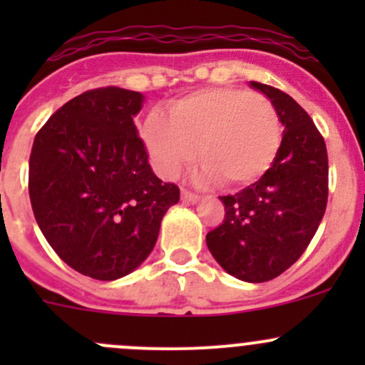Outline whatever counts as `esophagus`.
Returning <instances> with one entry per match:
<instances>
[{
	"label": "esophagus",
	"mask_w": 365,
	"mask_h": 365,
	"mask_svg": "<svg viewBox=\"0 0 365 365\" xmlns=\"http://www.w3.org/2000/svg\"><path fill=\"white\" fill-rule=\"evenodd\" d=\"M182 200L183 201H190V203H196V201L200 200V196H197V194H194V192H190V190L182 189Z\"/></svg>",
	"instance_id": "esophagus-1"
}]
</instances>
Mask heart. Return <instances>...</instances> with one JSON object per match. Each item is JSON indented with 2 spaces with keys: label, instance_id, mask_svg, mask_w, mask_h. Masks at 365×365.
I'll list each match as a JSON object with an SVG mask.
<instances>
[{
  "label": "heart",
  "instance_id": "1",
  "mask_svg": "<svg viewBox=\"0 0 365 365\" xmlns=\"http://www.w3.org/2000/svg\"><path fill=\"white\" fill-rule=\"evenodd\" d=\"M143 139L164 178H176L196 159L201 180L227 189L256 182L281 145V123L264 95L242 88H208L169 104L168 116L150 113Z\"/></svg>",
  "mask_w": 365,
  "mask_h": 365
}]
</instances>
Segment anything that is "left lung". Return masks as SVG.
Returning <instances> with one entry per match:
<instances>
[{
	"label": "left lung",
	"mask_w": 365,
	"mask_h": 365,
	"mask_svg": "<svg viewBox=\"0 0 365 365\" xmlns=\"http://www.w3.org/2000/svg\"><path fill=\"white\" fill-rule=\"evenodd\" d=\"M274 104L282 141L257 182L222 196V224L206 235L217 263L245 282H267L288 270L311 244L327 208L329 157L307 113L284 91L251 81Z\"/></svg>",
	"instance_id": "8db88e82"
}]
</instances>
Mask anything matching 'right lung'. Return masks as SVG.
Masks as SVG:
<instances>
[{
    "label": "right lung",
    "mask_w": 365,
    "mask_h": 365,
    "mask_svg": "<svg viewBox=\"0 0 365 365\" xmlns=\"http://www.w3.org/2000/svg\"><path fill=\"white\" fill-rule=\"evenodd\" d=\"M145 95L123 88L84 91L35 135L29 200L54 252L79 274L114 281L155 247L162 217L180 200L148 164L134 116Z\"/></svg>",
    "instance_id": "right-lung-1"
}]
</instances>
